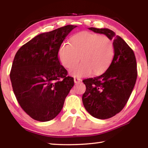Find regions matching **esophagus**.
<instances>
[{
    "instance_id": "esophagus-1",
    "label": "esophagus",
    "mask_w": 148,
    "mask_h": 148,
    "mask_svg": "<svg viewBox=\"0 0 148 148\" xmlns=\"http://www.w3.org/2000/svg\"><path fill=\"white\" fill-rule=\"evenodd\" d=\"M74 82L76 84H77V83H79V82H81V79L79 78V77H74Z\"/></svg>"
}]
</instances>
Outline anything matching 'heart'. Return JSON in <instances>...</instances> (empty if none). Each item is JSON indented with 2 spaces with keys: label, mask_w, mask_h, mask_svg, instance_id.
<instances>
[{
  "label": "heart",
  "mask_w": 148,
  "mask_h": 148,
  "mask_svg": "<svg viewBox=\"0 0 148 148\" xmlns=\"http://www.w3.org/2000/svg\"><path fill=\"white\" fill-rule=\"evenodd\" d=\"M114 45L105 35L83 31L72 36L71 44H62L59 49L58 56L64 67L71 69L74 76H87L93 73L99 74L108 68L113 60Z\"/></svg>",
  "instance_id": "b5f03b06"
}]
</instances>
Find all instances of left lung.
Returning a JSON list of instances; mask_svg holds the SVG:
<instances>
[{
    "mask_svg": "<svg viewBox=\"0 0 148 148\" xmlns=\"http://www.w3.org/2000/svg\"><path fill=\"white\" fill-rule=\"evenodd\" d=\"M113 40L114 56L107 71L101 76L83 80L86 90L82 96L85 108L95 118L106 119L123 109L137 78V64L131 47L108 29L89 28Z\"/></svg>",
    "mask_w": 148,
    "mask_h": 148,
    "instance_id": "1",
    "label": "left lung"
}]
</instances>
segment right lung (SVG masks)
<instances>
[{"label":"right lung","instance_id":"right-lung-1","mask_svg":"<svg viewBox=\"0 0 148 148\" xmlns=\"http://www.w3.org/2000/svg\"><path fill=\"white\" fill-rule=\"evenodd\" d=\"M76 26L66 25L44 32L23 45L15 56L10 74L19 106L34 120L54 119L74 86V77L60 64L59 49Z\"/></svg>","mask_w":148,"mask_h":148}]
</instances>
